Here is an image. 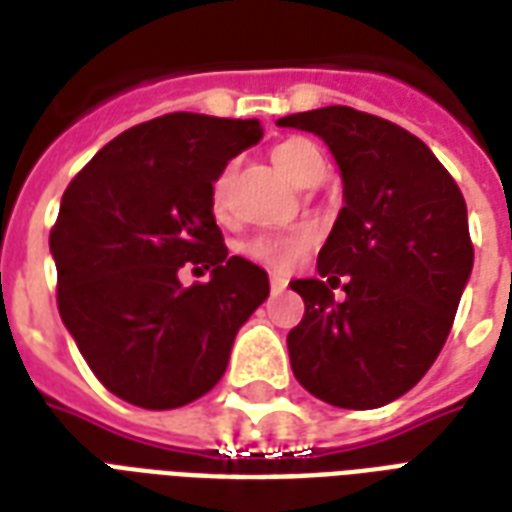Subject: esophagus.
<instances>
[{
	"label": "esophagus",
	"instance_id": "obj_1",
	"mask_svg": "<svg viewBox=\"0 0 512 512\" xmlns=\"http://www.w3.org/2000/svg\"><path fill=\"white\" fill-rule=\"evenodd\" d=\"M285 288H288V279L279 277V274H271V293L277 296V293H282Z\"/></svg>",
	"mask_w": 512,
	"mask_h": 512
}]
</instances>
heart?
Here are the masks:
<instances>
[{"label": "heart", "instance_id": "1", "mask_svg": "<svg viewBox=\"0 0 512 512\" xmlns=\"http://www.w3.org/2000/svg\"><path fill=\"white\" fill-rule=\"evenodd\" d=\"M274 164L279 167V172L290 178L293 183H304V178L310 175V169L315 161H323L318 147L312 145L310 139H285L274 147ZM227 186H230V167L222 169L211 186V208L216 216H222L227 211ZM307 246V238L304 235H282V238H255L244 246V255L257 260V263H268V266L288 268L293 266L299 255Z\"/></svg>", "mask_w": 512, "mask_h": 512}]
</instances>
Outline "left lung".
<instances>
[{"label":"left lung","instance_id":"1","mask_svg":"<svg viewBox=\"0 0 512 512\" xmlns=\"http://www.w3.org/2000/svg\"><path fill=\"white\" fill-rule=\"evenodd\" d=\"M279 126L321 136L345 200L321 277L290 282L304 299L288 334L293 376L329 406H386L428 373L455 321L474 263L463 194L422 139L384 117L323 106Z\"/></svg>","mask_w":512,"mask_h":512}]
</instances>
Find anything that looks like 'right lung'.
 Segmentation results:
<instances>
[{
  "label": "right lung",
  "mask_w": 512,
  "mask_h": 512,
  "mask_svg": "<svg viewBox=\"0 0 512 512\" xmlns=\"http://www.w3.org/2000/svg\"><path fill=\"white\" fill-rule=\"evenodd\" d=\"M260 136V120L161 115L101 147L62 194L49 235L60 318L131 406L167 411L211 392L268 299V274L227 257L211 208L216 175ZM183 265L212 279L183 289Z\"/></svg>",
  "instance_id": "add662e5"
}]
</instances>
